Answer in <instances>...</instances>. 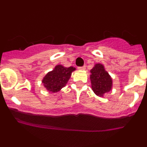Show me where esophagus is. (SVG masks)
Listing matches in <instances>:
<instances>
[{
    "label": "esophagus",
    "instance_id": "esophagus-1",
    "mask_svg": "<svg viewBox=\"0 0 147 147\" xmlns=\"http://www.w3.org/2000/svg\"><path fill=\"white\" fill-rule=\"evenodd\" d=\"M78 69L81 70H84L86 69V65H84V66H82V67H79Z\"/></svg>",
    "mask_w": 147,
    "mask_h": 147
}]
</instances>
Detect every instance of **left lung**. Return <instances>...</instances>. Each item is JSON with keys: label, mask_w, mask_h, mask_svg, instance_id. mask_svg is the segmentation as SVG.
Wrapping results in <instances>:
<instances>
[{"label": "left lung", "mask_w": 147, "mask_h": 147, "mask_svg": "<svg viewBox=\"0 0 147 147\" xmlns=\"http://www.w3.org/2000/svg\"><path fill=\"white\" fill-rule=\"evenodd\" d=\"M90 73L91 87L97 96L103 97L104 94L109 92L112 89V78L106 71L102 64H95L90 70Z\"/></svg>", "instance_id": "obj_1"}]
</instances>
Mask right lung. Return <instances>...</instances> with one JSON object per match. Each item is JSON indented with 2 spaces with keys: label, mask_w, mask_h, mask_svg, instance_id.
<instances>
[{
  "label": "right lung",
  "mask_w": 147,
  "mask_h": 147,
  "mask_svg": "<svg viewBox=\"0 0 147 147\" xmlns=\"http://www.w3.org/2000/svg\"><path fill=\"white\" fill-rule=\"evenodd\" d=\"M75 70L72 66L66 68L62 65H57L54 70L46 74L42 83L49 92H57L66 85L72 72Z\"/></svg>",
  "instance_id": "obj_1"
}]
</instances>
